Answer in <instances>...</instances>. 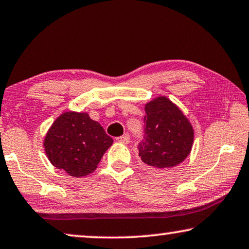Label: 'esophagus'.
Returning <instances> with one entry per match:
<instances>
[{
    "instance_id": "1",
    "label": "esophagus",
    "mask_w": 249,
    "mask_h": 249,
    "mask_svg": "<svg viewBox=\"0 0 249 249\" xmlns=\"http://www.w3.org/2000/svg\"><path fill=\"white\" fill-rule=\"evenodd\" d=\"M117 141L120 143H123V144H128V143H129V136L127 134H125L123 136H120V138H117Z\"/></svg>"
}]
</instances>
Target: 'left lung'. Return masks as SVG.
<instances>
[{
  "mask_svg": "<svg viewBox=\"0 0 249 249\" xmlns=\"http://www.w3.org/2000/svg\"><path fill=\"white\" fill-rule=\"evenodd\" d=\"M144 140L139 156L153 171H164L180 164L190 156L194 128L176 104L158 96L145 104Z\"/></svg>",
  "mask_w": 249,
  "mask_h": 249,
  "instance_id": "obj_1",
  "label": "left lung"
}]
</instances>
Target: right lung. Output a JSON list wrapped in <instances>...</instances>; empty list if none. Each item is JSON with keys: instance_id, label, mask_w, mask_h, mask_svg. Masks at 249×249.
<instances>
[{"instance_id": "add662e5", "label": "right lung", "mask_w": 249, "mask_h": 249, "mask_svg": "<svg viewBox=\"0 0 249 249\" xmlns=\"http://www.w3.org/2000/svg\"><path fill=\"white\" fill-rule=\"evenodd\" d=\"M43 144L54 167L80 178L97 169L113 139L88 113L63 111L48 128Z\"/></svg>"}]
</instances>
